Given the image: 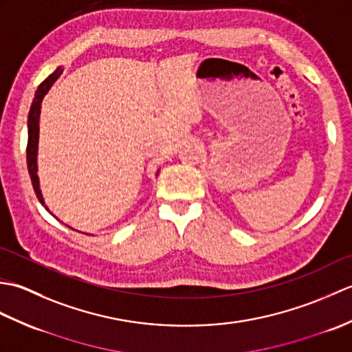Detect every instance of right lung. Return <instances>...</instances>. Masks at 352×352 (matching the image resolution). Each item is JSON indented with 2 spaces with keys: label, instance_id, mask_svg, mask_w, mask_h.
Wrapping results in <instances>:
<instances>
[{
  "label": "right lung",
  "instance_id": "1",
  "mask_svg": "<svg viewBox=\"0 0 352 352\" xmlns=\"http://www.w3.org/2000/svg\"><path fill=\"white\" fill-rule=\"evenodd\" d=\"M63 72L62 66L45 78L42 83L37 87V91L34 94V98L32 102V107H30L28 111V121H27V126H28V142H27V166H28V174L30 178H32L33 183V189L36 192L37 199L41 201V204L45 206V201L42 197L41 192V186H39V177H37V145H39V118H41V104L43 96L48 94V91L51 89V86L56 83V80L60 77V74ZM159 174V170H157ZM45 208L48 210V207L45 206Z\"/></svg>",
  "mask_w": 352,
  "mask_h": 352
}]
</instances>
